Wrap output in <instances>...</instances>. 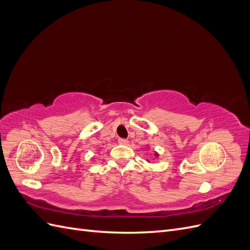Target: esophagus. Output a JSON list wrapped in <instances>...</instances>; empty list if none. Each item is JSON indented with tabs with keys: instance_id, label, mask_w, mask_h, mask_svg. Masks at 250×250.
<instances>
[{
	"instance_id": "1",
	"label": "esophagus",
	"mask_w": 250,
	"mask_h": 250,
	"mask_svg": "<svg viewBox=\"0 0 250 250\" xmlns=\"http://www.w3.org/2000/svg\"><path fill=\"white\" fill-rule=\"evenodd\" d=\"M119 144H121V145H126V144L128 143V140L126 139H123V138H120L119 141H118Z\"/></svg>"
}]
</instances>
